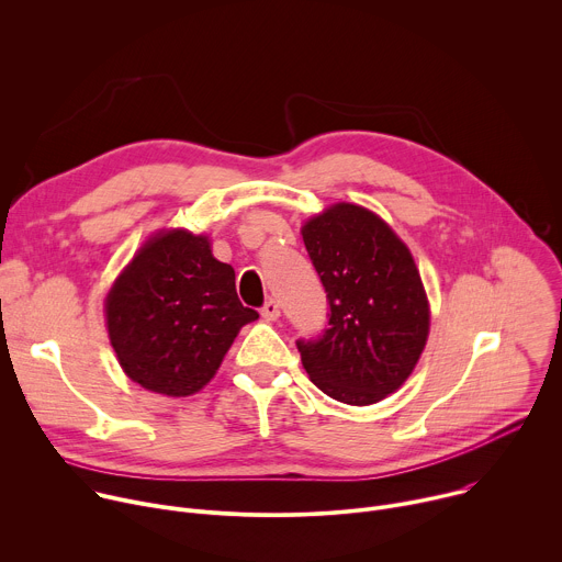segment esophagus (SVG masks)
Returning a JSON list of instances; mask_svg holds the SVG:
<instances>
[{"label": "esophagus", "mask_w": 562, "mask_h": 562, "mask_svg": "<svg viewBox=\"0 0 562 562\" xmlns=\"http://www.w3.org/2000/svg\"><path fill=\"white\" fill-rule=\"evenodd\" d=\"M262 317L265 319H278L280 317V304L276 300H267L262 306Z\"/></svg>", "instance_id": "obj_1"}]
</instances>
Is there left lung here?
I'll list each match as a JSON object with an SVG mask.
<instances>
[{"label":"left lung","instance_id":"1","mask_svg":"<svg viewBox=\"0 0 562 562\" xmlns=\"http://www.w3.org/2000/svg\"><path fill=\"white\" fill-rule=\"evenodd\" d=\"M327 291L329 327L297 340L311 382L345 405H373L403 384L429 336L416 262L391 226L356 204H334L302 226Z\"/></svg>","mask_w":562,"mask_h":562}]
</instances>
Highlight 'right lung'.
<instances>
[{"instance_id":"1","label":"right lung","mask_w":562,"mask_h":562,"mask_svg":"<svg viewBox=\"0 0 562 562\" xmlns=\"http://www.w3.org/2000/svg\"><path fill=\"white\" fill-rule=\"evenodd\" d=\"M258 319L235 291V271L206 235L159 231L106 295L109 338L124 373L148 391L182 397L217 371L237 331Z\"/></svg>"}]
</instances>
